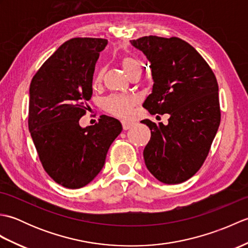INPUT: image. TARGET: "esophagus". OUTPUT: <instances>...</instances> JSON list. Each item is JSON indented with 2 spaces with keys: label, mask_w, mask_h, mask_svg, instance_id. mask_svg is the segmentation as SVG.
<instances>
[{
  "label": "esophagus",
  "mask_w": 248,
  "mask_h": 248,
  "mask_svg": "<svg viewBox=\"0 0 248 248\" xmlns=\"http://www.w3.org/2000/svg\"><path fill=\"white\" fill-rule=\"evenodd\" d=\"M134 125V123L132 121H123V129L124 130H129Z\"/></svg>",
  "instance_id": "34e87169"
}]
</instances>
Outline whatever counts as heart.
Listing matches in <instances>:
<instances>
[{"label": "heart", "instance_id": "obj_1", "mask_svg": "<svg viewBox=\"0 0 248 248\" xmlns=\"http://www.w3.org/2000/svg\"><path fill=\"white\" fill-rule=\"evenodd\" d=\"M123 67L129 77L140 73L141 69L140 62L132 59V57H125V59H124ZM136 103H138V99L133 96L113 94V96L108 97L104 101V108L110 115H114L116 117L125 118L129 117L131 113H132Z\"/></svg>", "mask_w": 248, "mask_h": 248}]
</instances>
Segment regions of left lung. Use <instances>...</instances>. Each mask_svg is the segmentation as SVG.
<instances>
[{
  "mask_svg": "<svg viewBox=\"0 0 248 248\" xmlns=\"http://www.w3.org/2000/svg\"><path fill=\"white\" fill-rule=\"evenodd\" d=\"M131 44L147 56L155 82L143 107L151 115H170L167 125L141 121L151 130L146 166L163 183L184 182L202 166L219 127L217 78L203 57L178 37L151 35Z\"/></svg>",
  "mask_w": 248,
  "mask_h": 248,
  "instance_id": "1",
  "label": "left lung"
}]
</instances>
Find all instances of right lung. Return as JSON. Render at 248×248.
<instances>
[{
  "label": "right lung",
  "mask_w": 248,
  "mask_h": 248,
  "mask_svg": "<svg viewBox=\"0 0 248 248\" xmlns=\"http://www.w3.org/2000/svg\"><path fill=\"white\" fill-rule=\"evenodd\" d=\"M107 39L77 37L46 60L30 85L29 130L44 170L68 188L85 186L104 165L123 127L101 115L86 128L78 124L89 108L93 77Z\"/></svg>",
  "instance_id": "add662e5"
}]
</instances>
